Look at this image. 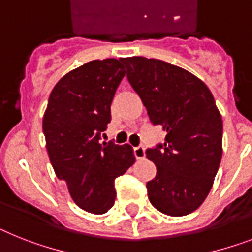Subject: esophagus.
Masks as SVG:
<instances>
[{"label": "esophagus", "mask_w": 252, "mask_h": 252, "mask_svg": "<svg viewBox=\"0 0 252 252\" xmlns=\"http://www.w3.org/2000/svg\"><path fill=\"white\" fill-rule=\"evenodd\" d=\"M134 155L136 159H143L145 157V149L143 147H136L134 149Z\"/></svg>", "instance_id": "1"}]
</instances>
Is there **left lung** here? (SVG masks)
<instances>
[{"mask_svg": "<svg viewBox=\"0 0 252 252\" xmlns=\"http://www.w3.org/2000/svg\"><path fill=\"white\" fill-rule=\"evenodd\" d=\"M121 60L151 121L166 131L165 143L147 151L157 167L147 183L149 201L166 215H188L213 188L223 155V120L213 94L198 77L163 60Z\"/></svg>", "mask_w": 252, "mask_h": 252, "instance_id": "1", "label": "left lung"}]
</instances>
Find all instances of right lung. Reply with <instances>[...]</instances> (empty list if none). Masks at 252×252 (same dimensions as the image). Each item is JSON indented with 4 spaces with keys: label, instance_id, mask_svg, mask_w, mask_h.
Returning <instances> with one entry per match:
<instances>
[{
    "label": "right lung",
    "instance_id": "1",
    "mask_svg": "<svg viewBox=\"0 0 252 252\" xmlns=\"http://www.w3.org/2000/svg\"><path fill=\"white\" fill-rule=\"evenodd\" d=\"M121 59L93 60L63 76L50 94L42 128L56 178L76 205L101 215L116 199L114 180L134 165V149L100 144L111 122V104L125 77Z\"/></svg>",
    "mask_w": 252,
    "mask_h": 252
}]
</instances>
